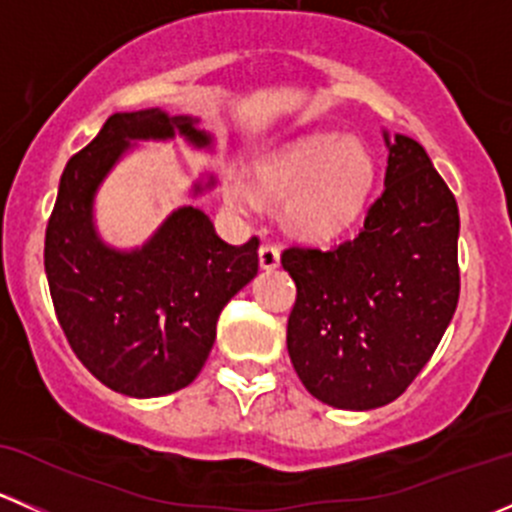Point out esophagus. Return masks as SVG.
Segmentation results:
<instances>
[{"label": "esophagus", "instance_id": "1", "mask_svg": "<svg viewBox=\"0 0 512 512\" xmlns=\"http://www.w3.org/2000/svg\"><path fill=\"white\" fill-rule=\"evenodd\" d=\"M280 265V247L277 245H262L260 247V267L262 270H275Z\"/></svg>", "mask_w": 512, "mask_h": 512}]
</instances>
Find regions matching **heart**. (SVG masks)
Here are the masks:
<instances>
[{
	"mask_svg": "<svg viewBox=\"0 0 512 512\" xmlns=\"http://www.w3.org/2000/svg\"><path fill=\"white\" fill-rule=\"evenodd\" d=\"M257 180L267 195L289 198L287 218L294 230L309 237H334L364 210L376 163L356 138L319 133L262 160ZM225 190L240 213H255L257 195L245 180L230 175Z\"/></svg>",
	"mask_w": 512,
	"mask_h": 512,
	"instance_id": "1",
	"label": "heart"
}]
</instances>
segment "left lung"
Returning <instances> with one entry per match:
<instances>
[{
  "label": "left lung",
  "mask_w": 512,
  "mask_h": 512,
  "mask_svg": "<svg viewBox=\"0 0 512 512\" xmlns=\"http://www.w3.org/2000/svg\"><path fill=\"white\" fill-rule=\"evenodd\" d=\"M384 193L332 250L289 247L297 285L287 352L322 404L369 411L399 399L436 352L461 292L458 205L409 136L389 138Z\"/></svg>",
  "instance_id": "left-lung-1"
}]
</instances>
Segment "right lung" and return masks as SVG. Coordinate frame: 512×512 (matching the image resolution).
<instances>
[{"instance_id": "1", "label": "right lung", "mask_w": 512, "mask_h": 512, "mask_svg": "<svg viewBox=\"0 0 512 512\" xmlns=\"http://www.w3.org/2000/svg\"><path fill=\"white\" fill-rule=\"evenodd\" d=\"M175 136L193 148H213L198 118L160 108L113 113L66 163L46 225L44 270L56 319L81 364L133 399L188 386L208 361L223 307L257 275V237L227 245L193 205L173 210L133 250L106 245L98 235L94 200L113 165L138 141ZM213 185L210 175L193 185V195Z\"/></svg>"}]
</instances>
